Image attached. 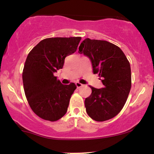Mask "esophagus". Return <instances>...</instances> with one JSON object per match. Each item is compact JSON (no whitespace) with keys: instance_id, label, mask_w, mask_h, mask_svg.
Instances as JSON below:
<instances>
[{"instance_id":"34e87169","label":"esophagus","mask_w":154,"mask_h":154,"mask_svg":"<svg viewBox=\"0 0 154 154\" xmlns=\"http://www.w3.org/2000/svg\"><path fill=\"white\" fill-rule=\"evenodd\" d=\"M75 84H76V85H77V88H80V87L82 86V84L80 83V82H76Z\"/></svg>"}]
</instances>
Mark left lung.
Wrapping results in <instances>:
<instances>
[{"label":"left lung","instance_id":"obj_1","mask_svg":"<svg viewBox=\"0 0 154 154\" xmlns=\"http://www.w3.org/2000/svg\"><path fill=\"white\" fill-rule=\"evenodd\" d=\"M79 51L91 60L94 73L99 74L104 85L101 88L91 86V94L85 100L87 114L98 122L114 117L125 104L131 87L127 57L116 45L89 38L82 42Z\"/></svg>","mask_w":154,"mask_h":154}]
</instances>
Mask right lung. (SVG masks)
Wrapping results in <instances>:
<instances>
[{"instance_id":"1","label":"right lung","mask_w":154,"mask_h":154,"mask_svg":"<svg viewBox=\"0 0 154 154\" xmlns=\"http://www.w3.org/2000/svg\"><path fill=\"white\" fill-rule=\"evenodd\" d=\"M81 38H51L41 40L29 53L23 83L32 111L46 120L57 121L67 112L75 84L63 85L54 74L63 67L66 57L77 50Z\"/></svg>"}]
</instances>
